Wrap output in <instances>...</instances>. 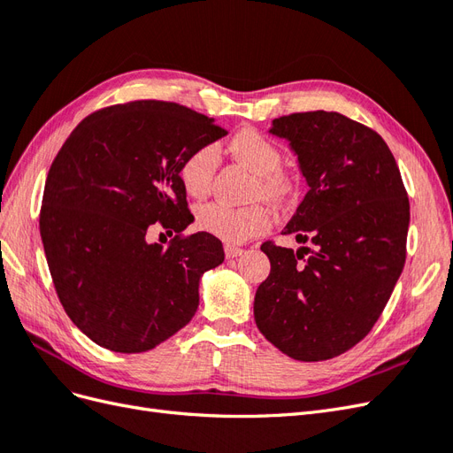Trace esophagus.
Wrapping results in <instances>:
<instances>
[{
  "label": "esophagus",
  "instance_id": "esophagus-1",
  "mask_svg": "<svg viewBox=\"0 0 453 453\" xmlns=\"http://www.w3.org/2000/svg\"><path fill=\"white\" fill-rule=\"evenodd\" d=\"M243 253L242 248H236V245H225V255L226 258H236Z\"/></svg>",
  "mask_w": 453,
  "mask_h": 453
}]
</instances>
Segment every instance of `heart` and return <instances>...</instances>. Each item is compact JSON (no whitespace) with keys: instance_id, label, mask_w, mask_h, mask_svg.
I'll return each mask as SVG.
<instances>
[{"instance_id":"heart-1","label":"heart","mask_w":453,"mask_h":453,"mask_svg":"<svg viewBox=\"0 0 453 453\" xmlns=\"http://www.w3.org/2000/svg\"><path fill=\"white\" fill-rule=\"evenodd\" d=\"M232 157L257 173L255 193L273 202L289 198L296 190V177L281 166L283 153L276 142L255 128H243L228 143ZM217 168L215 145H200L180 164V181L190 196H203L210 190ZM272 215L263 203L234 208L223 202L203 203L196 210V223L202 230L225 242H243L270 226Z\"/></svg>"}]
</instances>
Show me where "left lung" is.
Here are the masks:
<instances>
[{"label":"left lung","instance_id":"1","mask_svg":"<svg viewBox=\"0 0 453 453\" xmlns=\"http://www.w3.org/2000/svg\"><path fill=\"white\" fill-rule=\"evenodd\" d=\"M310 190L283 234L298 251L260 245L270 276L255 295V321L296 361H326L351 349L386 308L406 260L410 203L381 135L336 111L273 119Z\"/></svg>","mask_w":453,"mask_h":453}]
</instances>
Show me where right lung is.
I'll return each mask as SVG.
<instances>
[{
    "label": "right lung",
    "mask_w": 453,
    "mask_h": 453,
    "mask_svg": "<svg viewBox=\"0 0 453 453\" xmlns=\"http://www.w3.org/2000/svg\"><path fill=\"white\" fill-rule=\"evenodd\" d=\"M226 135L185 105L138 100L83 119L47 175L39 230L54 289L70 319L96 344L119 353L153 349L198 308L205 270L225 260L193 223L180 164ZM160 222L176 238L146 242Z\"/></svg>",
    "instance_id": "1"
}]
</instances>
